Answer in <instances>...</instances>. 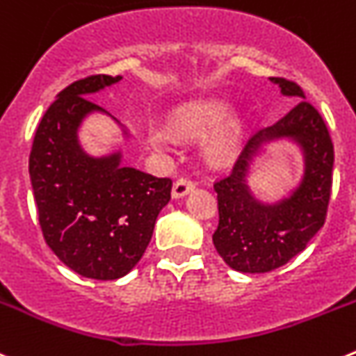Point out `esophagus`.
Returning a JSON list of instances; mask_svg holds the SVG:
<instances>
[{"instance_id":"esophagus-1","label":"esophagus","mask_w":356,"mask_h":356,"mask_svg":"<svg viewBox=\"0 0 356 356\" xmlns=\"http://www.w3.org/2000/svg\"><path fill=\"white\" fill-rule=\"evenodd\" d=\"M195 190V182L190 179H179L177 182H174V188H172V197L174 198H182L188 193Z\"/></svg>"}]
</instances>
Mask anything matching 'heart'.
I'll use <instances>...</instances> for the list:
<instances>
[{
	"label": "heart",
	"instance_id": "b5f03b06",
	"mask_svg": "<svg viewBox=\"0 0 356 356\" xmlns=\"http://www.w3.org/2000/svg\"><path fill=\"white\" fill-rule=\"evenodd\" d=\"M225 115L227 108L222 106V104H218V102H202V104H195V106L184 108V110L179 111L172 118V126L179 133L186 134V136H202V134H206L207 131L222 122ZM149 140L158 150L170 149V136L165 131L152 129L149 133ZM236 143H238V131H236V127L227 126L214 134L213 140L207 145V154L214 161H222V159H227L232 154Z\"/></svg>",
	"mask_w": 356,
	"mask_h": 356
}]
</instances>
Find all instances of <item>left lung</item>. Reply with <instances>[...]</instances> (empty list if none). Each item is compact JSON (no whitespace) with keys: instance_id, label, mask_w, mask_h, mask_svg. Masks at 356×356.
Masks as SVG:
<instances>
[{"instance_id":"obj_1","label":"left lung","mask_w":356,"mask_h":356,"mask_svg":"<svg viewBox=\"0 0 356 356\" xmlns=\"http://www.w3.org/2000/svg\"><path fill=\"white\" fill-rule=\"evenodd\" d=\"M282 95L305 99L294 81L270 78ZM287 138L302 149L304 177L287 197L277 202L255 199L245 182L249 165L266 143ZM334 170V143L319 111L307 101L246 142L230 174L214 182L220 222L214 248L227 266L241 273L273 271L294 255L325 225Z\"/></svg>"}]
</instances>
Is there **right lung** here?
<instances>
[{
	"label": "right lung",
	"mask_w": 356,
	"mask_h": 356,
	"mask_svg": "<svg viewBox=\"0 0 356 356\" xmlns=\"http://www.w3.org/2000/svg\"><path fill=\"white\" fill-rule=\"evenodd\" d=\"M120 79L88 76L63 88L38 124L30 152L47 246L70 270L95 280H115L138 264L172 191L170 179L122 165V150L95 158L79 143L83 120L106 113L88 97Z\"/></svg>",
	"instance_id": "1"
}]
</instances>
